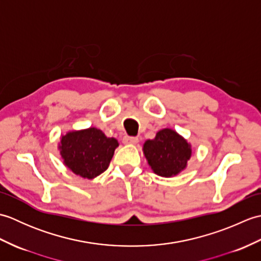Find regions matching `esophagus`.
<instances>
[{
  "instance_id": "1",
  "label": "esophagus",
  "mask_w": 261,
  "mask_h": 261,
  "mask_svg": "<svg viewBox=\"0 0 261 261\" xmlns=\"http://www.w3.org/2000/svg\"><path fill=\"white\" fill-rule=\"evenodd\" d=\"M122 142L125 143V145H136V143L139 142V139L137 137H129V136H124L123 139H122Z\"/></svg>"
}]
</instances>
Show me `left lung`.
<instances>
[{
	"label": "left lung",
	"instance_id": "left-lung-1",
	"mask_svg": "<svg viewBox=\"0 0 261 261\" xmlns=\"http://www.w3.org/2000/svg\"><path fill=\"white\" fill-rule=\"evenodd\" d=\"M142 150L153 173L162 177L178 175L192 157L191 143L169 127L158 131L154 139L147 140Z\"/></svg>",
	"mask_w": 261,
	"mask_h": 261
}]
</instances>
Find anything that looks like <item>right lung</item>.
Returning <instances> with one entry per match:
<instances>
[{
  "mask_svg": "<svg viewBox=\"0 0 261 261\" xmlns=\"http://www.w3.org/2000/svg\"><path fill=\"white\" fill-rule=\"evenodd\" d=\"M118 147L115 138H108L96 127L68 131L58 145L66 167L87 179L95 178L108 169Z\"/></svg>",
  "mask_w": 261,
  "mask_h": 261,
  "instance_id": "right-lung-1",
  "label": "right lung"
}]
</instances>
